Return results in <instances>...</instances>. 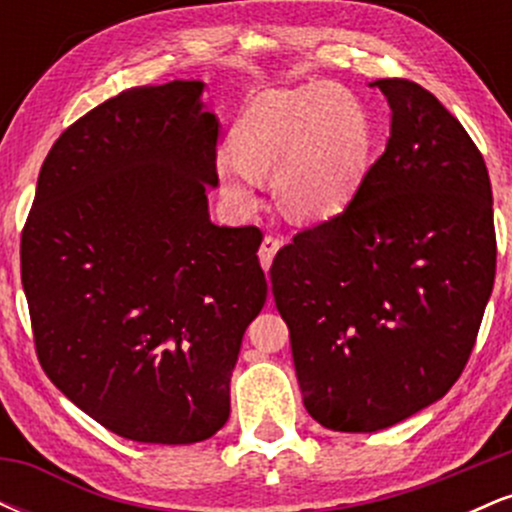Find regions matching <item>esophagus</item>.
<instances>
[{
	"mask_svg": "<svg viewBox=\"0 0 512 512\" xmlns=\"http://www.w3.org/2000/svg\"><path fill=\"white\" fill-rule=\"evenodd\" d=\"M279 248H281V240L279 238L267 236V238L262 240L260 252H257V255H260V264H262L264 269L272 267V262H274V257H276V252H279Z\"/></svg>",
	"mask_w": 512,
	"mask_h": 512,
	"instance_id": "1",
	"label": "esophagus"
}]
</instances>
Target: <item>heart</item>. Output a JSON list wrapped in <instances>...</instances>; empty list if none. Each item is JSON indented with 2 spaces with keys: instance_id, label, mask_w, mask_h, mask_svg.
Masks as SVG:
<instances>
[{
  "instance_id": "heart-1",
  "label": "heart",
  "mask_w": 512,
  "mask_h": 512,
  "mask_svg": "<svg viewBox=\"0 0 512 512\" xmlns=\"http://www.w3.org/2000/svg\"><path fill=\"white\" fill-rule=\"evenodd\" d=\"M236 151L214 158L228 207L248 211L262 175L293 219L339 214L356 195L370 158V120L354 93L334 84H305L257 96L233 129Z\"/></svg>"
}]
</instances>
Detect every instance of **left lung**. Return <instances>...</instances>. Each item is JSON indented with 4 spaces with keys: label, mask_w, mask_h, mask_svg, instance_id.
Segmentation results:
<instances>
[{
    "label": "left lung",
    "mask_w": 512,
    "mask_h": 512,
    "mask_svg": "<svg viewBox=\"0 0 512 512\" xmlns=\"http://www.w3.org/2000/svg\"><path fill=\"white\" fill-rule=\"evenodd\" d=\"M390 139L342 214L272 264L303 404L317 424L375 433L460 378L496 276L486 163L426 88L378 79Z\"/></svg>",
    "instance_id": "1"
}]
</instances>
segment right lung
<instances>
[{
	"label": "right lung",
	"mask_w": 512,
	"mask_h": 512,
	"mask_svg": "<svg viewBox=\"0 0 512 512\" xmlns=\"http://www.w3.org/2000/svg\"><path fill=\"white\" fill-rule=\"evenodd\" d=\"M204 88H127L64 129L21 238L40 366L137 443L223 428L243 334L267 301L262 233L209 219L221 122Z\"/></svg>",
	"instance_id": "obj_1"
}]
</instances>
